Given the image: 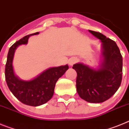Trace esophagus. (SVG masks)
Wrapping results in <instances>:
<instances>
[{
    "label": "esophagus",
    "mask_w": 129,
    "mask_h": 129,
    "mask_svg": "<svg viewBox=\"0 0 129 129\" xmlns=\"http://www.w3.org/2000/svg\"><path fill=\"white\" fill-rule=\"evenodd\" d=\"M76 62V58H71L68 60V64L70 66H72L75 62Z\"/></svg>",
    "instance_id": "esophagus-1"
}]
</instances>
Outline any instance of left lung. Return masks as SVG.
Masks as SVG:
<instances>
[{
  "label": "left lung",
  "instance_id": "obj_1",
  "mask_svg": "<svg viewBox=\"0 0 129 129\" xmlns=\"http://www.w3.org/2000/svg\"><path fill=\"white\" fill-rule=\"evenodd\" d=\"M88 31L101 41L102 59L97 68L83 62L73 65L72 68L77 72V92L81 98L87 102L103 103L111 98L120 86L123 58L114 41L101 33Z\"/></svg>",
  "mask_w": 129,
  "mask_h": 129
}]
</instances>
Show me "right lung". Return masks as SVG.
I'll return each mask as SVG.
<instances>
[{
	"label": "right lung",
	"instance_id": "1",
	"mask_svg": "<svg viewBox=\"0 0 129 129\" xmlns=\"http://www.w3.org/2000/svg\"><path fill=\"white\" fill-rule=\"evenodd\" d=\"M39 34L26 35L10 47L5 68L6 81L10 91L21 103L33 107L42 105L52 98L55 83L68 69V64L51 67L27 81L21 79L15 74L13 61L15 50L20 45L27 44L30 36Z\"/></svg>",
	"mask_w": 129,
	"mask_h": 129
}]
</instances>
